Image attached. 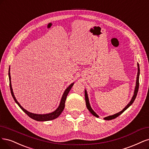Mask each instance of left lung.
Segmentation results:
<instances>
[{
    "instance_id": "8db88e82",
    "label": "left lung",
    "mask_w": 149,
    "mask_h": 149,
    "mask_svg": "<svg viewBox=\"0 0 149 149\" xmlns=\"http://www.w3.org/2000/svg\"><path fill=\"white\" fill-rule=\"evenodd\" d=\"M137 69H138V72H137V80H136V87H135V90H134V95L133 97L131 99V100L130 101V102H129L127 106L124 108L121 111H120L116 114H114L113 115H111V116H109L107 117H105L104 118V120H111L113 119H114L117 118L118 116H119L120 114H121L124 111H125L126 109H127L129 107L131 106V105L133 103V102H134V100H135L136 98V96L137 95V92H138V90H139V75H140V69H139V64H137ZM85 102H86V106H87V109L89 110V111L92 113L93 116H95V117L98 118L99 116L97 115V114L92 109V108H91L90 107V104L89 103V100H88V95H87V92L86 90H85Z\"/></svg>"
}]
</instances>
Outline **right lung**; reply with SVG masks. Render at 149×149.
<instances>
[{
    "label": "right lung",
    "instance_id": "add662e5",
    "mask_svg": "<svg viewBox=\"0 0 149 149\" xmlns=\"http://www.w3.org/2000/svg\"><path fill=\"white\" fill-rule=\"evenodd\" d=\"M8 77H9V81H10V92H11V94L12 95V97L13 98L14 100H15V102H16V103L18 105L20 108L23 110V111L25 112L28 116L30 117L31 118H32L33 119H35L36 121H50V120H52V119H54L56 118H57V117H59V115L61 114V113L63 111V110L64 109L65 107V100H66V98H67V96H68L69 91L70 90L71 88L72 87V86L74 85V83H72V84H70L69 87L65 89V90L64 91V92L62 95V97L61 98V102L59 104V106L54 111L48 113V114H34V113H30L29 111H26V109H24L21 105L20 104L17 100H16L15 97V95L13 94V90L12 88V84H11V77H10V68H9V70H8Z\"/></svg>",
    "mask_w": 149,
    "mask_h": 149
}]
</instances>
